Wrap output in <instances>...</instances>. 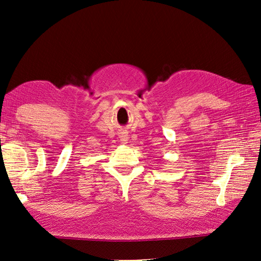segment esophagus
<instances>
[{
  "mask_svg": "<svg viewBox=\"0 0 261 261\" xmlns=\"http://www.w3.org/2000/svg\"><path fill=\"white\" fill-rule=\"evenodd\" d=\"M119 138H120V141L123 143V145H125V143H127V139H129V135H127V132L123 131L119 135Z\"/></svg>",
  "mask_w": 261,
  "mask_h": 261,
  "instance_id": "esophagus-1",
  "label": "esophagus"
}]
</instances>
